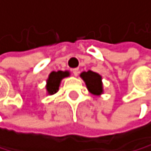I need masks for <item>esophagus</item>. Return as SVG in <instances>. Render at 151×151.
Listing matches in <instances>:
<instances>
[{"label":"esophagus","mask_w":151,"mask_h":151,"mask_svg":"<svg viewBox=\"0 0 151 151\" xmlns=\"http://www.w3.org/2000/svg\"><path fill=\"white\" fill-rule=\"evenodd\" d=\"M72 72H73V74H74V76H78V74H79V68H73L72 69Z\"/></svg>","instance_id":"esophagus-1"}]
</instances>
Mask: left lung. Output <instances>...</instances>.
Returning <instances> with one entry per match:
<instances>
[{"instance_id":"left-lung-1","label":"left lung","mask_w":151,"mask_h":151,"mask_svg":"<svg viewBox=\"0 0 151 151\" xmlns=\"http://www.w3.org/2000/svg\"><path fill=\"white\" fill-rule=\"evenodd\" d=\"M81 78L86 83V86L87 87L88 91L93 95H99L103 94V83H102V76L99 75L96 72L88 70V71H83L81 73Z\"/></svg>"}]
</instances>
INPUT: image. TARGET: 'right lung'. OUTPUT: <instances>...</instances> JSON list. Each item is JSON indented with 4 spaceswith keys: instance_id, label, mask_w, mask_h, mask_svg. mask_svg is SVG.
<instances>
[{
    "instance_id": "add662e5",
    "label": "right lung",
    "mask_w": 151,
    "mask_h": 151,
    "mask_svg": "<svg viewBox=\"0 0 151 151\" xmlns=\"http://www.w3.org/2000/svg\"><path fill=\"white\" fill-rule=\"evenodd\" d=\"M70 73L68 71H52L49 74V76L46 80V86L45 88L47 91V94L53 95L59 90V86H60L61 81L65 77H68Z\"/></svg>"
}]
</instances>
